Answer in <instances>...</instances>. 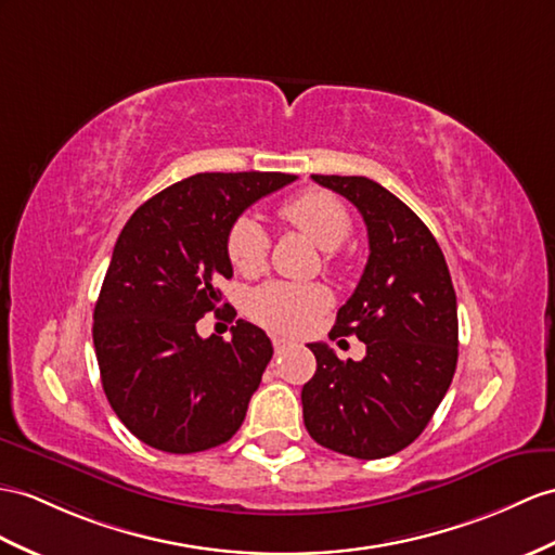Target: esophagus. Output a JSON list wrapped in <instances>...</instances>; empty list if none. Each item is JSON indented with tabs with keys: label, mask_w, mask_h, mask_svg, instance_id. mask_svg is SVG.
I'll list each match as a JSON object with an SVG mask.
<instances>
[{
	"label": "esophagus",
	"mask_w": 555,
	"mask_h": 555,
	"mask_svg": "<svg viewBox=\"0 0 555 555\" xmlns=\"http://www.w3.org/2000/svg\"><path fill=\"white\" fill-rule=\"evenodd\" d=\"M289 344H292V341H289V339H285V336H273V348H275V353H282V350H285Z\"/></svg>",
	"instance_id": "esophagus-1"
}]
</instances>
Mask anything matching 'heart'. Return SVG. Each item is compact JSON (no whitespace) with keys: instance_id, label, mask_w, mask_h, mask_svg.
<instances>
[{"instance_id":"heart-1","label":"heart","mask_w":555,"mask_h":555,"mask_svg":"<svg viewBox=\"0 0 555 555\" xmlns=\"http://www.w3.org/2000/svg\"><path fill=\"white\" fill-rule=\"evenodd\" d=\"M280 216L299 228L322 249H336L350 235V216L339 197L324 191H304L280 207ZM270 249L266 228L254 216H240L228 228L225 251L242 275L259 273ZM330 306L320 285L268 282L249 296V315L275 332H301Z\"/></svg>"}]
</instances>
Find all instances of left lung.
<instances>
[{"label": "left lung", "mask_w": 555, "mask_h": 555, "mask_svg": "<svg viewBox=\"0 0 555 555\" xmlns=\"http://www.w3.org/2000/svg\"><path fill=\"white\" fill-rule=\"evenodd\" d=\"M313 181L353 202L367 225L370 259L330 336L356 334L360 362L308 344L318 370L304 390V424L322 448L356 459L390 456L428 426L452 384L459 356L456 294L426 223L364 176Z\"/></svg>", "instance_id": "left-lung-1"}]
</instances>
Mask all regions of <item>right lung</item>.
Masks as SVG:
<instances>
[{
  "mask_svg": "<svg viewBox=\"0 0 555 555\" xmlns=\"http://www.w3.org/2000/svg\"><path fill=\"white\" fill-rule=\"evenodd\" d=\"M296 181L280 171L195 173L131 214L93 308V348L105 398L133 436L171 454L205 452L245 422L273 344L237 320L233 339H202L233 278L228 228L256 199Z\"/></svg>",
  "mask_w": 555,
  "mask_h": 555,
  "instance_id": "obj_1",
  "label": "right lung"
}]
</instances>
